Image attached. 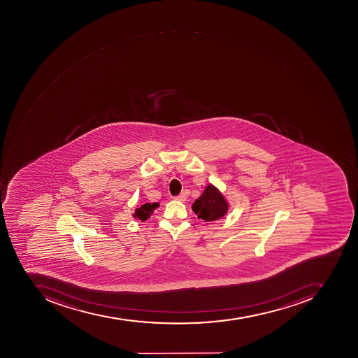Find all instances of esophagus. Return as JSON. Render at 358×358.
Returning a JSON list of instances; mask_svg holds the SVG:
<instances>
[{"instance_id": "1", "label": "esophagus", "mask_w": 358, "mask_h": 358, "mask_svg": "<svg viewBox=\"0 0 358 358\" xmlns=\"http://www.w3.org/2000/svg\"><path fill=\"white\" fill-rule=\"evenodd\" d=\"M174 199L178 200V201H185L186 195L185 194H184V192H182V194H180V195L176 196V197H174Z\"/></svg>"}]
</instances>
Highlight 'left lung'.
Returning a JSON list of instances; mask_svg holds the SVG:
<instances>
[{
	"mask_svg": "<svg viewBox=\"0 0 358 358\" xmlns=\"http://www.w3.org/2000/svg\"><path fill=\"white\" fill-rule=\"evenodd\" d=\"M192 210L199 219L205 221H215L227 213V203L224 197L215 186L209 185L205 192L192 205Z\"/></svg>",
	"mask_w": 358,
	"mask_h": 358,
	"instance_id": "8db88e82",
	"label": "left lung"
}]
</instances>
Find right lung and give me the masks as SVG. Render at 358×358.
Instances as JSON below:
<instances>
[{
	"instance_id": "add662e5",
	"label": "right lung",
	"mask_w": 358,
	"mask_h": 358,
	"mask_svg": "<svg viewBox=\"0 0 358 358\" xmlns=\"http://www.w3.org/2000/svg\"><path fill=\"white\" fill-rule=\"evenodd\" d=\"M158 207V202H153V203H149V202H147V203L141 206V207L138 208V209H136L135 215H134V217L141 220V221H145V220H147L149 217H150L151 213H153V210Z\"/></svg>"
}]
</instances>
